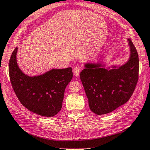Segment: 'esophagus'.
Returning a JSON list of instances; mask_svg holds the SVG:
<instances>
[{
    "mask_svg": "<svg viewBox=\"0 0 150 150\" xmlns=\"http://www.w3.org/2000/svg\"><path fill=\"white\" fill-rule=\"evenodd\" d=\"M73 75H74L76 77H78L79 76V73H80V69H79V67H75L73 69Z\"/></svg>",
    "mask_w": 150,
    "mask_h": 150,
    "instance_id": "34e87169",
    "label": "esophagus"
}]
</instances>
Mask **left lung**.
Wrapping results in <instances>:
<instances>
[{"label": "left lung", "mask_w": 150, "mask_h": 150, "mask_svg": "<svg viewBox=\"0 0 150 150\" xmlns=\"http://www.w3.org/2000/svg\"><path fill=\"white\" fill-rule=\"evenodd\" d=\"M129 57L122 64L107 66L103 62H86L80 78L90 110L97 115L108 114L129 101L139 79L137 49L127 38Z\"/></svg>", "instance_id": "8db88e82"}]
</instances>
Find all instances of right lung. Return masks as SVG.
Wrapping results in <instances>:
<instances>
[{
  "label": "right lung",
  "mask_w": 150,
  "mask_h": 150,
  "mask_svg": "<svg viewBox=\"0 0 150 150\" xmlns=\"http://www.w3.org/2000/svg\"><path fill=\"white\" fill-rule=\"evenodd\" d=\"M17 50L14 49L9 62V75L17 97L32 112L45 117L55 116L61 110L65 89L72 79V68L51 69L29 76L17 64Z\"/></svg>",
  "instance_id": "right-lung-1"
}]
</instances>
